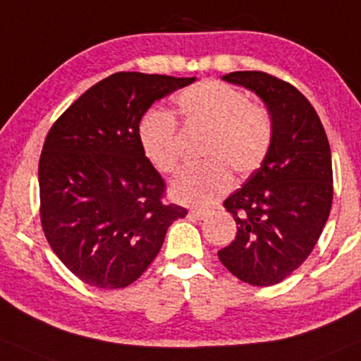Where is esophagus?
I'll list each match as a JSON object with an SVG mask.
<instances>
[{"instance_id":"1","label":"esophagus","mask_w":361,"mask_h":361,"mask_svg":"<svg viewBox=\"0 0 361 361\" xmlns=\"http://www.w3.org/2000/svg\"><path fill=\"white\" fill-rule=\"evenodd\" d=\"M189 216L192 217V219L202 221L204 217L207 216V212H206V209H190V211H189Z\"/></svg>"}]
</instances>
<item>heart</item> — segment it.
I'll return each mask as SVG.
<instances>
[{"label":"heart","mask_w":361,"mask_h":361,"mask_svg":"<svg viewBox=\"0 0 361 361\" xmlns=\"http://www.w3.org/2000/svg\"><path fill=\"white\" fill-rule=\"evenodd\" d=\"M177 106L185 126L209 133L202 150L207 162L185 169L172 182L171 194L177 201L206 206L231 189V171L247 177L264 164L274 139L273 117L243 90L221 80H202L177 95ZM139 140L159 172L173 173L179 169V126L171 112L155 109L145 114Z\"/></svg>","instance_id":"heart-1"}]
</instances>
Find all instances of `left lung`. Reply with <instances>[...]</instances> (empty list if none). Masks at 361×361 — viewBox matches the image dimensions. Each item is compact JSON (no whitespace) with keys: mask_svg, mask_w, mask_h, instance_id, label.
Returning a JSON list of instances; mask_svg holds the SVG:
<instances>
[{"mask_svg":"<svg viewBox=\"0 0 361 361\" xmlns=\"http://www.w3.org/2000/svg\"><path fill=\"white\" fill-rule=\"evenodd\" d=\"M222 80L264 100L274 139L264 164L224 201L238 233L217 256L241 281L271 286L303 264L330 216V144L317 110L291 83L257 70Z\"/></svg>","mask_w":361,"mask_h":361,"instance_id":"left-lung-1","label":"left lung"}]
</instances>
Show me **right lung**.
<instances>
[{
	"mask_svg": "<svg viewBox=\"0 0 361 361\" xmlns=\"http://www.w3.org/2000/svg\"><path fill=\"white\" fill-rule=\"evenodd\" d=\"M118 72L95 83L53 123L38 164L39 221L55 255L90 286L126 288L188 214L166 201L139 123L155 100L194 82Z\"/></svg>",
	"mask_w": 361,
	"mask_h": 361,
	"instance_id": "1",
	"label": "right lung"
}]
</instances>
